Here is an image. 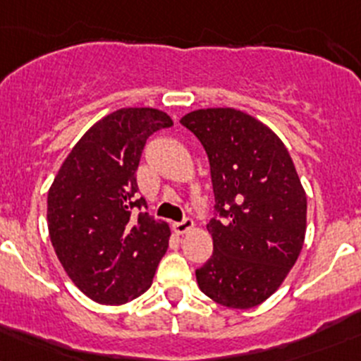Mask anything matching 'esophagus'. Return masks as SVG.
I'll return each mask as SVG.
<instances>
[{
	"label": "esophagus",
	"instance_id": "34e87169",
	"mask_svg": "<svg viewBox=\"0 0 361 361\" xmlns=\"http://www.w3.org/2000/svg\"><path fill=\"white\" fill-rule=\"evenodd\" d=\"M195 228V222H192V219L185 217L182 219L180 222H173V229H176L177 235H184L185 231H189V229Z\"/></svg>",
	"mask_w": 361,
	"mask_h": 361
}]
</instances>
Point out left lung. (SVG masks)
<instances>
[{
  "mask_svg": "<svg viewBox=\"0 0 361 361\" xmlns=\"http://www.w3.org/2000/svg\"><path fill=\"white\" fill-rule=\"evenodd\" d=\"M180 123L205 147L215 196L214 254L196 269L200 290L226 307L259 306L306 235V192L290 154L273 130L231 107L192 111Z\"/></svg>",
  "mask_w": 361,
  "mask_h": 361,
  "instance_id": "obj_1",
  "label": "left lung"
}]
</instances>
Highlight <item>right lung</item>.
<instances>
[{
  "instance_id": "1",
  "label": "right lung",
  "mask_w": 361,
  "mask_h": 361,
  "mask_svg": "<svg viewBox=\"0 0 361 361\" xmlns=\"http://www.w3.org/2000/svg\"><path fill=\"white\" fill-rule=\"evenodd\" d=\"M172 125L151 107L107 114L78 140L48 191L55 254L95 302L114 306L142 295L169 248V224L137 200L135 173L149 135Z\"/></svg>"
}]
</instances>
